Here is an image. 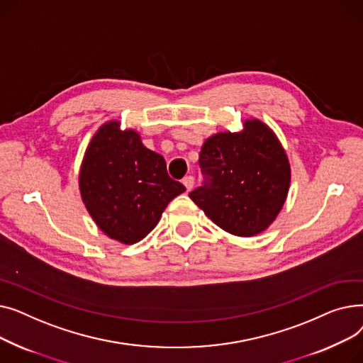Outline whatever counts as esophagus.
<instances>
[{
    "instance_id": "1",
    "label": "esophagus",
    "mask_w": 363,
    "mask_h": 363,
    "mask_svg": "<svg viewBox=\"0 0 363 363\" xmlns=\"http://www.w3.org/2000/svg\"><path fill=\"white\" fill-rule=\"evenodd\" d=\"M182 182H184V185L186 188V191H191L193 186H194V178L193 177H185Z\"/></svg>"
}]
</instances>
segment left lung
<instances>
[{"mask_svg": "<svg viewBox=\"0 0 363 363\" xmlns=\"http://www.w3.org/2000/svg\"><path fill=\"white\" fill-rule=\"evenodd\" d=\"M199 162L208 179L189 199L208 219L237 237L268 230L291 182L287 152L268 125L250 118L238 132L215 133L204 141Z\"/></svg>", "mask_w": 363, "mask_h": 363, "instance_id": "left-lung-1", "label": "left lung"}]
</instances>
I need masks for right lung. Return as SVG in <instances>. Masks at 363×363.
<instances>
[{"mask_svg": "<svg viewBox=\"0 0 363 363\" xmlns=\"http://www.w3.org/2000/svg\"><path fill=\"white\" fill-rule=\"evenodd\" d=\"M79 191L95 225L108 238L129 245L155 230L166 206L185 186L169 178L164 159L143 144L135 129L108 121L85 150Z\"/></svg>", "mask_w": 363, "mask_h": 363, "instance_id": "1", "label": "right lung"}]
</instances>
